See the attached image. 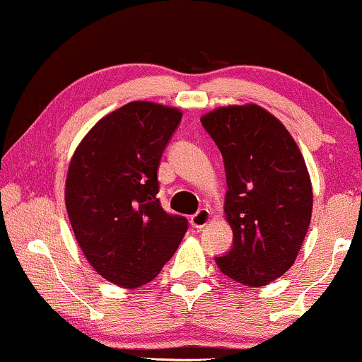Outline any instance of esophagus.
<instances>
[{
  "label": "esophagus",
  "instance_id": "34e87169",
  "mask_svg": "<svg viewBox=\"0 0 362 362\" xmlns=\"http://www.w3.org/2000/svg\"><path fill=\"white\" fill-rule=\"evenodd\" d=\"M209 221H211V213L207 209H201L194 216H190V224H192L194 228H197V230L204 228Z\"/></svg>",
  "mask_w": 362,
  "mask_h": 362
}]
</instances>
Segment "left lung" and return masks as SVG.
Returning a JSON list of instances; mask_svg holds the SVG:
<instances>
[{
    "mask_svg": "<svg viewBox=\"0 0 362 362\" xmlns=\"http://www.w3.org/2000/svg\"><path fill=\"white\" fill-rule=\"evenodd\" d=\"M201 122L221 151L233 230V247L216 264L245 286L269 284L294 264L310 226L313 192L300 148L253 103L219 107Z\"/></svg>",
    "mask_w": 362,
    "mask_h": 362,
    "instance_id": "8db88e82",
    "label": "left lung"
}]
</instances>
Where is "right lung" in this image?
Listing matches in <instances>:
<instances>
[{"instance_id": "add662e5", "label": "right lung", "mask_w": 362, "mask_h": 362, "mask_svg": "<svg viewBox=\"0 0 362 362\" xmlns=\"http://www.w3.org/2000/svg\"><path fill=\"white\" fill-rule=\"evenodd\" d=\"M180 120L172 107L131 102L98 120L69 163L66 209L76 242L122 288L155 279L189 228L156 197L161 155Z\"/></svg>"}]
</instances>
